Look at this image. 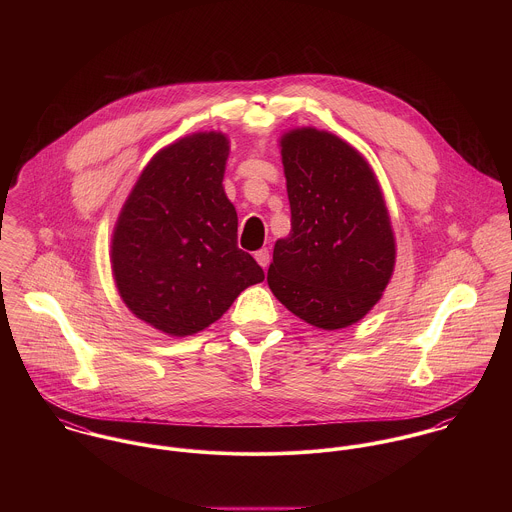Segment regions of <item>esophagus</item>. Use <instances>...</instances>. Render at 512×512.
Instances as JSON below:
<instances>
[{"instance_id": "34e87169", "label": "esophagus", "mask_w": 512, "mask_h": 512, "mask_svg": "<svg viewBox=\"0 0 512 512\" xmlns=\"http://www.w3.org/2000/svg\"><path fill=\"white\" fill-rule=\"evenodd\" d=\"M254 258H256V262L266 270L268 266H270V250L268 248H262V250H258L256 254H254Z\"/></svg>"}]
</instances>
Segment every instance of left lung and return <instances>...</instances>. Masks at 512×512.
Wrapping results in <instances>:
<instances>
[{
	"instance_id": "8db88e82",
	"label": "left lung",
	"mask_w": 512,
	"mask_h": 512,
	"mask_svg": "<svg viewBox=\"0 0 512 512\" xmlns=\"http://www.w3.org/2000/svg\"><path fill=\"white\" fill-rule=\"evenodd\" d=\"M292 232L274 246L268 286L299 319L343 329L363 319L394 270V234L365 157L329 132L282 138Z\"/></svg>"
}]
</instances>
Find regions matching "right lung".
<instances>
[{
    "label": "right lung",
    "mask_w": 512,
    "mask_h": 512,
    "mask_svg": "<svg viewBox=\"0 0 512 512\" xmlns=\"http://www.w3.org/2000/svg\"><path fill=\"white\" fill-rule=\"evenodd\" d=\"M228 140L193 134L161 149L130 193L112 238L124 303L151 327L185 337L215 323L264 270L238 248L222 189Z\"/></svg>",
    "instance_id": "obj_1"
}]
</instances>
